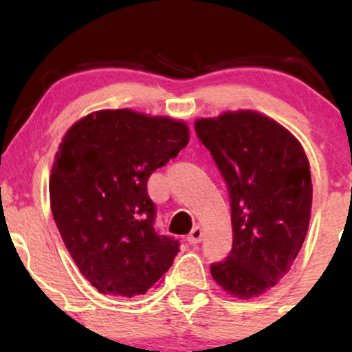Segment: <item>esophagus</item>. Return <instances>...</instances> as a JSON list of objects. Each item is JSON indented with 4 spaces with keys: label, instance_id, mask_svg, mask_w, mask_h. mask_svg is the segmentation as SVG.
<instances>
[{
    "label": "esophagus",
    "instance_id": "obj_1",
    "mask_svg": "<svg viewBox=\"0 0 352 352\" xmlns=\"http://www.w3.org/2000/svg\"><path fill=\"white\" fill-rule=\"evenodd\" d=\"M201 238H204V230H201V227H199V225H197V227L193 228L192 232L188 233L187 240H188L192 245H195V243H200Z\"/></svg>",
    "mask_w": 352,
    "mask_h": 352
}]
</instances>
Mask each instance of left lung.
<instances>
[{
  "instance_id": "1",
  "label": "left lung",
  "mask_w": 352,
  "mask_h": 352,
  "mask_svg": "<svg viewBox=\"0 0 352 352\" xmlns=\"http://www.w3.org/2000/svg\"><path fill=\"white\" fill-rule=\"evenodd\" d=\"M195 132L227 184L232 210V252L210 272L233 296H260L289 272L308 232V157L285 127L252 111L200 119Z\"/></svg>"
}]
</instances>
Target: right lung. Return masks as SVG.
I'll return each instance as SVG.
<instances>
[{
	"mask_svg": "<svg viewBox=\"0 0 352 352\" xmlns=\"http://www.w3.org/2000/svg\"><path fill=\"white\" fill-rule=\"evenodd\" d=\"M187 144L185 122L129 109L89 114L64 135L51 172L52 217L100 293L139 296L172 266L180 241L155 228L147 180Z\"/></svg>",
	"mask_w": 352,
	"mask_h": 352,
	"instance_id": "right-lung-1",
	"label": "right lung"
}]
</instances>
